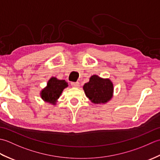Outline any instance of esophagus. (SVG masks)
Segmentation results:
<instances>
[{
  "instance_id": "34e87169",
  "label": "esophagus",
  "mask_w": 160,
  "mask_h": 160,
  "mask_svg": "<svg viewBox=\"0 0 160 160\" xmlns=\"http://www.w3.org/2000/svg\"><path fill=\"white\" fill-rule=\"evenodd\" d=\"M71 87H73L78 88V87H80V83L78 82H71Z\"/></svg>"
}]
</instances>
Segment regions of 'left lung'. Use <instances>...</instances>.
<instances>
[{
  "mask_svg": "<svg viewBox=\"0 0 160 160\" xmlns=\"http://www.w3.org/2000/svg\"><path fill=\"white\" fill-rule=\"evenodd\" d=\"M83 89L87 98L93 103H105L112 98L113 86L108 79H102L98 76H92L89 82L84 84Z\"/></svg>",
  "mask_w": 160,
  "mask_h": 160,
  "instance_id": "1",
  "label": "left lung"
}]
</instances>
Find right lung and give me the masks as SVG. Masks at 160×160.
I'll use <instances>...</instances> for the list:
<instances>
[{
    "label": "right lung",
    "instance_id": "1",
    "mask_svg": "<svg viewBox=\"0 0 160 160\" xmlns=\"http://www.w3.org/2000/svg\"><path fill=\"white\" fill-rule=\"evenodd\" d=\"M68 87L64 80H59L56 78H52L47 83V86L41 92V98L44 100L54 103L58 99L64 88Z\"/></svg>",
    "mask_w": 160,
    "mask_h": 160
}]
</instances>
